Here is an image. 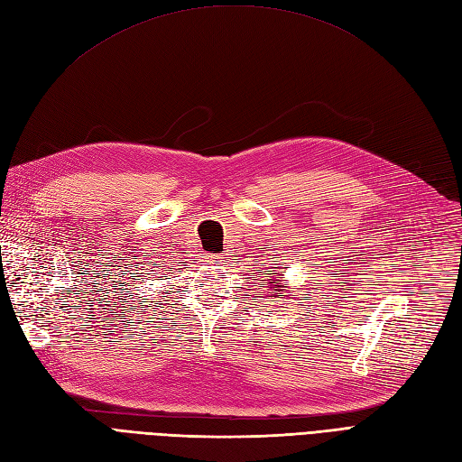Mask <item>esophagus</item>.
Here are the masks:
<instances>
[{
	"label": "esophagus",
	"mask_w": 462,
	"mask_h": 462,
	"mask_svg": "<svg viewBox=\"0 0 462 462\" xmlns=\"http://www.w3.org/2000/svg\"><path fill=\"white\" fill-rule=\"evenodd\" d=\"M209 260H212V262H216V263H217V262H221V260H219L217 256H209Z\"/></svg>",
	"instance_id": "esophagus-1"
}]
</instances>
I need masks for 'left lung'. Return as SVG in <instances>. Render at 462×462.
<instances>
[{
  "mask_svg": "<svg viewBox=\"0 0 462 462\" xmlns=\"http://www.w3.org/2000/svg\"><path fill=\"white\" fill-rule=\"evenodd\" d=\"M275 282V279H270V283H273ZM277 287V291H275V297L277 299H283L285 295H283V292H285V289H283V285H275Z\"/></svg>",
  "mask_w": 462,
  "mask_h": 462,
  "instance_id": "obj_1",
  "label": "left lung"
}]
</instances>
